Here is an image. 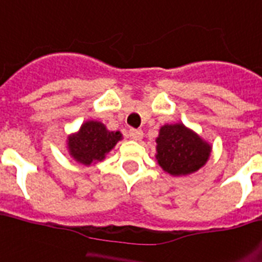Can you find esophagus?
I'll return each mask as SVG.
<instances>
[{
	"label": "esophagus",
	"instance_id": "1",
	"mask_svg": "<svg viewBox=\"0 0 262 262\" xmlns=\"http://www.w3.org/2000/svg\"><path fill=\"white\" fill-rule=\"evenodd\" d=\"M128 136L133 140H140L143 138V131L142 129H136V128H129Z\"/></svg>",
	"mask_w": 262,
	"mask_h": 262
}]
</instances>
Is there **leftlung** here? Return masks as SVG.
Wrapping results in <instances>:
<instances>
[{
    "instance_id": "obj_1",
    "label": "left lung",
    "mask_w": 262,
    "mask_h": 262,
    "mask_svg": "<svg viewBox=\"0 0 262 262\" xmlns=\"http://www.w3.org/2000/svg\"><path fill=\"white\" fill-rule=\"evenodd\" d=\"M157 163L172 176L195 172L207 161L211 147L184 124H165L160 128Z\"/></svg>"
}]
</instances>
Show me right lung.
Wrapping results in <instances>:
<instances>
[{
  "instance_id": "obj_1",
  "label": "right lung",
  "mask_w": 262,
  "mask_h": 262,
  "mask_svg": "<svg viewBox=\"0 0 262 262\" xmlns=\"http://www.w3.org/2000/svg\"><path fill=\"white\" fill-rule=\"evenodd\" d=\"M122 139L119 131H108L101 122L89 120L81 126L80 131L69 136V152L78 163L90 165L105 159L114 145Z\"/></svg>"
}]
</instances>
